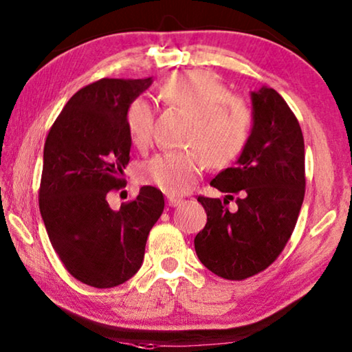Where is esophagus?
<instances>
[{
	"label": "esophagus",
	"instance_id": "obj_1",
	"mask_svg": "<svg viewBox=\"0 0 352 352\" xmlns=\"http://www.w3.org/2000/svg\"><path fill=\"white\" fill-rule=\"evenodd\" d=\"M182 202L180 197H175V196H167V206L169 207H175L178 204Z\"/></svg>",
	"mask_w": 352,
	"mask_h": 352
}]
</instances>
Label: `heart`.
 Masks as SVG:
<instances>
[{
  "label": "heart",
  "mask_w": 352,
  "mask_h": 352,
  "mask_svg": "<svg viewBox=\"0 0 352 352\" xmlns=\"http://www.w3.org/2000/svg\"><path fill=\"white\" fill-rule=\"evenodd\" d=\"M158 98L164 106L186 117L183 145L191 148L155 155L140 167V180L170 196L192 188L206 161L210 167H223L242 153L251 134L250 109L208 71L177 72L160 83ZM153 107L144 98L128 104L124 113L131 142L144 146L153 131Z\"/></svg>",
  "instance_id": "obj_1"
}]
</instances>
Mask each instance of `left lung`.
<instances>
[{
	"instance_id": "1",
	"label": "left lung",
	"mask_w": 352,
	"mask_h": 352,
	"mask_svg": "<svg viewBox=\"0 0 352 352\" xmlns=\"http://www.w3.org/2000/svg\"><path fill=\"white\" fill-rule=\"evenodd\" d=\"M253 129L234 167L210 185L228 196H199L207 224L194 239L197 258L214 275L245 280L285 250L305 197V144L296 115L274 88L251 93ZM237 195V210L226 206Z\"/></svg>"
}]
</instances>
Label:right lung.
<instances>
[{"instance_id":"add662e5","label":"right lung","mask_w":352,"mask_h":352,"mask_svg":"<svg viewBox=\"0 0 352 352\" xmlns=\"http://www.w3.org/2000/svg\"><path fill=\"white\" fill-rule=\"evenodd\" d=\"M151 77L101 78L72 96L52 124L44 145L39 210L63 265L88 286L113 287L138 274L151 228L164 210L155 186L115 212L107 194L124 186L131 139L128 104Z\"/></svg>"}]
</instances>
